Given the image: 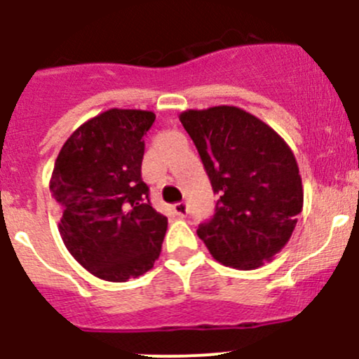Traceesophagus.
<instances>
[{"instance_id":"obj_1","label":"esophagus","mask_w":359,"mask_h":359,"mask_svg":"<svg viewBox=\"0 0 359 359\" xmlns=\"http://www.w3.org/2000/svg\"><path fill=\"white\" fill-rule=\"evenodd\" d=\"M172 211H175V215L180 216V218H184V216L188 215V205L184 204V202H178V204H175Z\"/></svg>"}]
</instances>
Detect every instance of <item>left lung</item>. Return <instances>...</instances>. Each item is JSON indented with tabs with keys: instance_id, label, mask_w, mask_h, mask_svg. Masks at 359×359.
<instances>
[{
	"instance_id": "left-lung-1",
	"label": "left lung",
	"mask_w": 359,
	"mask_h": 359,
	"mask_svg": "<svg viewBox=\"0 0 359 359\" xmlns=\"http://www.w3.org/2000/svg\"><path fill=\"white\" fill-rule=\"evenodd\" d=\"M180 122L219 195L215 216L197 236L219 264L239 271L262 267L288 244L304 208L292 148L237 106L187 109Z\"/></svg>"
}]
</instances>
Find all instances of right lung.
I'll return each instance as SVG.
<instances>
[{"label": "right lung", "instance_id": "obj_1", "mask_svg": "<svg viewBox=\"0 0 359 359\" xmlns=\"http://www.w3.org/2000/svg\"><path fill=\"white\" fill-rule=\"evenodd\" d=\"M147 109L92 116L60 148L50 178L59 233L71 257L95 278L126 283L161 257L168 218L155 211L141 180Z\"/></svg>", "mask_w": 359, "mask_h": 359}]
</instances>
